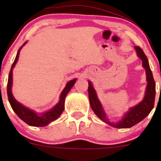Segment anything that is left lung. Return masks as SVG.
Returning a JSON list of instances; mask_svg holds the SVG:
<instances>
[{
  "mask_svg": "<svg viewBox=\"0 0 161 161\" xmlns=\"http://www.w3.org/2000/svg\"><path fill=\"white\" fill-rule=\"evenodd\" d=\"M134 48L136 50V53H137V56L142 60V67L146 70L147 86V89H146L145 96H144V98L142 99V101L139 102L136 106L129 108V111L125 113L121 120H119L117 122L110 121L109 118H108L104 110H103L101 103L99 100L97 92L94 90L92 82L90 81H88L89 99H90L91 108L100 120H102L112 127L117 128V129H129V128L134 126L135 125L138 124L141 121H142L146 117L148 116L154 106V100H155L156 95V83L153 77L152 71L150 70L148 59L144 53L143 50L139 47L136 46L134 47Z\"/></svg>",
  "mask_w": 161,
  "mask_h": 161,
  "instance_id": "1",
  "label": "left lung"
}]
</instances>
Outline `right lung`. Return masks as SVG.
<instances>
[{
	"mask_svg": "<svg viewBox=\"0 0 161 161\" xmlns=\"http://www.w3.org/2000/svg\"><path fill=\"white\" fill-rule=\"evenodd\" d=\"M27 42L24 43L23 45L18 50L15 59H14L12 65H11V69L10 70V72H9L8 81L7 86L8 97L9 103H10L11 108L13 109V111L15 112V114L19 116V118L20 119H22L24 122H25L29 125L35 126V127H43V126L47 125L48 124H50V122H52L54 120L58 119L60 117V115L64 111V100H65L66 96L69 93V91L71 90V89L72 88L73 86L75 85L77 79H74L67 82L65 87H64V90L61 92L58 103L54 107H53L51 109L49 110V111L43 112V113H36L33 110H31L30 108H26L24 105H22V103H19V101H17L14 99L12 92H11V86H12V71L14 67L15 66L16 63H17L18 60H19V53H20L21 49L22 48V47L25 46V44Z\"/></svg>",
	"mask_w": 161,
	"mask_h": 161,
	"instance_id": "1",
	"label": "right lung"
}]
</instances>
